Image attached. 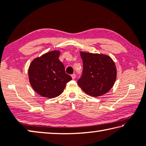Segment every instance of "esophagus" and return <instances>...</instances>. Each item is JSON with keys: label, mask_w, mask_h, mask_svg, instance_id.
Returning <instances> with one entry per match:
<instances>
[{"label": "esophagus", "mask_w": 146, "mask_h": 146, "mask_svg": "<svg viewBox=\"0 0 146 146\" xmlns=\"http://www.w3.org/2000/svg\"><path fill=\"white\" fill-rule=\"evenodd\" d=\"M71 77H72L73 79H75V77H76V75L75 74H73V75H71Z\"/></svg>", "instance_id": "1"}]
</instances>
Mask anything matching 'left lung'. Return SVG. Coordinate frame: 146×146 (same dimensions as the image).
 I'll list each match as a JSON object with an SVG mask.
<instances>
[{
    "instance_id": "left-lung-1",
    "label": "left lung",
    "mask_w": 146,
    "mask_h": 146,
    "mask_svg": "<svg viewBox=\"0 0 146 146\" xmlns=\"http://www.w3.org/2000/svg\"><path fill=\"white\" fill-rule=\"evenodd\" d=\"M83 71L77 84L86 94L94 97L108 92L114 85L117 69L112 58L106 54L80 52Z\"/></svg>"
}]
</instances>
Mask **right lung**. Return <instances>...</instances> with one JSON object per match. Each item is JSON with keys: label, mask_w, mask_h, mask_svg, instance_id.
I'll list each match as a JSON object with an SVG mask.
<instances>
[{"label": "right lung", "mask_w": 146, "mask_h": 146, "mask_svg": "<svg viewBox=\"0 0 146 146\" xmlns=\"http://www.w3.org/2000/svg\"><path fill=\"white\" fill-rule=\"evenodd\" d=\"M59 50L43 54L32 61L28 76L33 90L42 97L52 98L60 96L67 82L72 79L65 71L64 64L58 59Z\"/></svg>", "instance_id": "right-lung-1"}]
</instances>
